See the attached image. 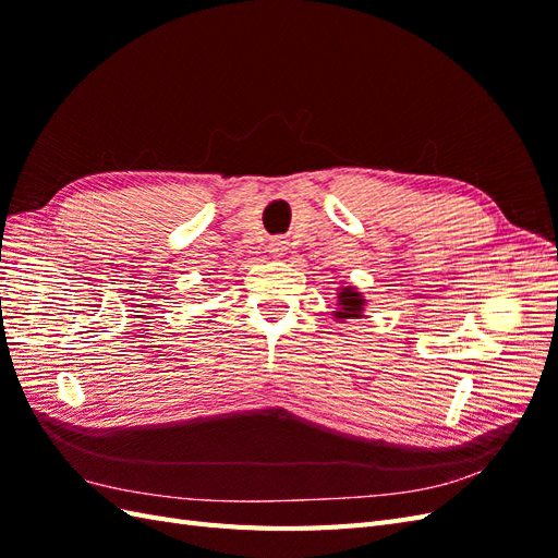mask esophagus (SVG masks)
<instances>
[{"instance_id":"esophagus-1","label":"esophagus","mask_w":558,"mask_h":558,"mask_svg":"<svg viewBox=\"0 0 558 558\" xmlns=\"http://www.w3.org/2000/svg\"><path fill=\"white\" fill-rule=\"evenodd\" d=\"M286 248H289V242H286L283 238H275L272 242H269V253H272V256H283Z\"/></svg>"}]
</instances>
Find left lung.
I'll return each mask as SVG.
<instances>
[{
	"label": "left lung",
	"instance_id": "obj_1",
	"mask_svg": "<svg viewBox=\"0 0 558 558\" xmlns=\"http://www.w3.org/2000/svg\"><path fill=\"white\" fill-rule=\"evenodd\" d=\"M337 298H340V302H337V305H340V312H335L337 318H359L361 316L365 300L361 298L359 291L342 289V293Z\"/></svg>",
	"mask_w": 558,
	"mask_h": 558
}]
</instances>
